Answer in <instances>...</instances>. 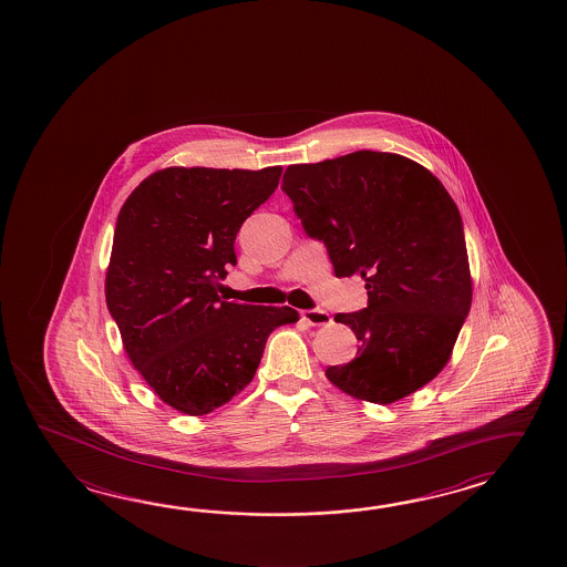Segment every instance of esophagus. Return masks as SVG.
<instances>
[{
  "label": "esophagus",
  "instance_id": "obj_1",
  "mask_svg": "<svg viewBox=\"0 0 567 567\" xmlns=\"http://www.w3.org/2000/svg\"><path fill=\"white\" fill-rule=\"evenodd\" d=\"M301 318H303L306 322L310 323V326H330V323H332L330 313L326 310H320V308H316V310L301 311Z\"/></svg>",
  "mask_w": 567,
  "mask_h": 567
}]
</instances>
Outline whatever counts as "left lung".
<instances>
[{
	"label": "left lung",
	"instance_id": "left-lung-1",
	"mask_svg": "<svg viewBox=\"0 0 567 567\" xmlns=\"http://www.w3.org/2000/svg\"><path fill=\"white\" fill-rule=\"evenodd\" d=\"M281 190L303 231L326 245L336 278L367 281V308L333 318L354 330L358 354L326 377L377 404L431 382L473 298L463 219L443 183L406 156L355 151L291 165Z\"/></svg>",
	"mask_w": 567,
	"mask_h": 567
}]
</instances>
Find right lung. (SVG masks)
Instances as JSON below:
<instances>
[{
  "mask_svg": "<svg viewBox=\"0 0 567 567\" xmlns=\"http://www.w3.org/2000/svg\"><path fill=\"white\" fill-rule=\"evenodd\" d=\"M281 167H171L145 178L116 219L106 306L158 399L203 416L256 377L269 333L293 308L225 301L235 237L278 189Z\"/></svg>",
  "mask_w": 567,
  "mask_h": 567,
  "instance_id": "obj_1",
  "label": "right lung"
}]
</instances>
